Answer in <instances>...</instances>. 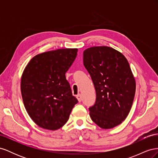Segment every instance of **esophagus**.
Instances as JSON below:
<instances>
[{
    "instance_id": "esophagus-1",
    "label": "esophagus",
    "mask_w": 158,
    "mask_h": 158,
    "mask_svg": "<svg viewBox=\"0 0 158 158\" xmlns=\"http://www.w3.org/2000/svg\"><path fill=\"white\" fill-rule=\"evenodd\" d=\"M76 98L78 99V102H82V95H81L80 94H78L77 95H76Z\"/></svg>"
}]
</instances>
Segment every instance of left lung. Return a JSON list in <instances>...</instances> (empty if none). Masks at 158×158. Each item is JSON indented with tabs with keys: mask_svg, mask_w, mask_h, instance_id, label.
<instances>
[{
	"mask_svg": "<svg viewBox=\"0 0 158 158\" xmlns=\"http://www.w3.org/2000/svg\"><path fill=\"white\" fill-rule=\"evenodd\" d=\"M83 60L96 92V101L89 108L91 118L102 128L120 125L131 111L136 91L127 59L111 47L100 46L85 49Z\"/></svg>",
	"mask_w": 158,
	"mask_h": 158,
	"instance_id": "8db88e82",
	"label": "left lung"
}]
</instances>
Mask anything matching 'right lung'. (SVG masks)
<instances>
[{"label": "right lung", "instance_id": "add662e5", "mask_svg": "<svg viewBox=\"0 0 158 158\" xmlns=\"http://www.w3.org/2000/svg\"><path fill=\"white\" fill-rule=\"evenodd\" d=\"M77 51V49H60L37 55L23 72V104L31 118L43 128L55 131L61 128L78 102L65 76Z\"/></svg>", "mask_w": 158, "mask_h": 158}]
</instances>
